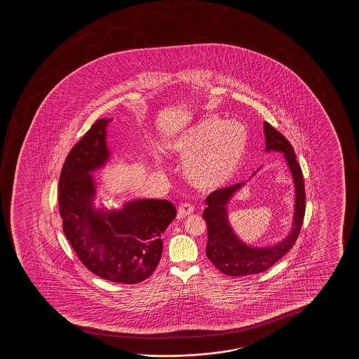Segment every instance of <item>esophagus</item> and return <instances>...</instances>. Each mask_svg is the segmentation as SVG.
I'll list each match as a JSON object with an SVG mask.
<instances>
[{"label":"esophagus","instance_id":"34e87169","mask_svg":"<svg viewBox=\"0 0 359 359\" xmlns=\"http://www.w3.org/2000/svg\"><path fill=\"white\" fill-rule=\"evenodd\" d=\"M194 210H195V207L192 206L191 203H189V202H184V203H182V205L179 206V208H177V216H190L192 212H194Z\"/></svg>","mask_w":359,"mask_h":359}]
</instances>
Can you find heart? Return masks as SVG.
I'll return each instance as SVG.
<instances>
[{
  "instance_id": "b5f03b06",
  "label": "heart",
  "mask_w": 359,
  "mask_h": 359,
  "mask_svg": "<svg viewBox=\"0 0 359 359\" xmlns=\"http://www.w3.org/2000/svg\"><path fill=\"white\" fill-rule=\"evenodd\" d=\"M249 133L238 121L210 116L182 133L172 148L185 163L189 182L216 189L231 182L248 151Z\"/></svg>"
}]
</instances>
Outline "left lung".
I'll list each match as a JSON object with an SVG mask.
<instances>
[{"label":"left lung","instance_id":"obj_1","mask_svg":"<svg viewBox=\"0 0 359 359\" xmlns=\"http://www.w3.org/2000/svg\"><path fill=\"white\" fill-rule=\"evenodd\" d=\"M266 151H278L285 154L295 185V208L293 226L285 241L271 248H251L238 239L228 222L226 203L245 182L218 189L206 198L203 211L206 221V254L218 270L228 276H248L260 273L275 265L292 249L299 236L305 215V190L303 172L295 158L294 149L288 140L270 123H264Z\"/></svg>","mask_w":359,"mask_h":359}]
</instances>
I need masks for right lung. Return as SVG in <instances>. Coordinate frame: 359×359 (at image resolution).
I'll list each match as a JSON object with an SVG mask.
<instances>
[{
    "label": "right lung",
    "instance_id": "add662e5",
    "mask_svg": "<svg viewBox=\"0 0 359 359\" xmlns=\"http://www.w3.org/2000/svg\"><path fill=\"white\" fill-rule=\"evenodd\" d=\"M99 118L74 144L60 174L59 208L65 236L89 271L104 280L133 285L148 278L161 260L167 226L177 210L167 200L128 202L120 211L94 210L90 172L109 159L107 126Z\"/></svg>",
    "mask_w": 359,
    "mask_h": 359
}]
</instances>
